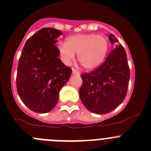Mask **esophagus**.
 Masks as SVG:
<instances>
[{"instance_id": "obj_1", "label": "esophagus", "mask_w": 151, "mask_h": 151, "mask_svg": "<svg viewBox=\"0 0 151 151\" xmlns=\"http://www.w3.org/2000/svg\"><path fill=\"white\" fill-rule=\"evenodd\" d=\"M72 74H77V75H79L80 74V72L77 71V69L75 68H72Z\"/></svg>"}]
</instances>
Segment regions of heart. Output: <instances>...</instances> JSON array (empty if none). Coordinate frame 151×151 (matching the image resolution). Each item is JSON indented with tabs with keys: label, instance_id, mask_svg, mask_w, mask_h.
<instances>
[{
	"label": "heart",
	"instance_id": "heart-1",
	"mask_svg": "<svg viewBox=\"0 0 151 151\" xmlns=\"http://www.w3.org/2000/svg\"><path fill=\"white\" fill-rule=\"evenodd\" d=\"M58 50L63 61L71 63L77 54L80 64L86 70H92L104 62L109 50L107 38L95 33H81L70 36L65 43H60Z\"/></svg>",
	"mask_w": 151,
	"mask_h": 151
}]
</instances>
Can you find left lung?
<instances>
[{
    "label": "left lung",
    "instance_id": "obj_1",
    "mask_svg": "<svg viewBox=\"0 0 151 151\" xmlns=\"http://www.w3.org/2000/svg\"><path fill=\"white\" fill-rule=\"evenodd\" d=\"M109 39L112 45L118 42L113 34L109 35ZM80 76L83 84L79 93L86 108L96 114L112 112L127 93L130 73L124 48L122 45H116L104 64Z\"/></svg>",
    "mask_w": 151,
    "mask_h": 151
}]
</instances>
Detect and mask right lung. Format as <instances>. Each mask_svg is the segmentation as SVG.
<instances>
[{"label": "right lung", "instance_id": "add662e5", "mask_svg": "<svg viewBox=\"0 0 151 151\" xmlns=\"http://www.w3.org/2000/svg\"><path fill=\"white\" fill-rule=\"evenodd\" d=\"M62 34L54 28H42L28 39L19 58L17 91L22 102L35 112L46 113L55 107L60 89L72 72L58 58L55 44Z\"/></svg>", "mask_w": 151, "mask_h": 151}]
</instances>
